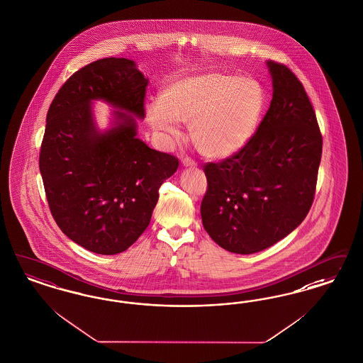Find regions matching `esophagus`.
Wrapping results in <instances>:
<instances>
[{"label":"esophagus","mask_w":363,"mask_h":363,"mask_svg":"<svg viewBox=\"0 0 363 363\" xmlns=\"http://www.w3.org/2000/svg\"><path fill=\"white\" fill-rule=\"evenodd\" d=\"M182 164L186 166V167H188V166H193V167L197 166V163L194 162L193 160H190V158H184V160H182Z\"/></svg>","instance_id":"34e87169"}]
</instances>
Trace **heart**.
Masks as SVG:
<instances>
[{
  "instance_id": "b5f03b06",
  "label": "heart",
  "mask_w": 363,
  "mask_h": 363,
  "mask_svg": "<svg viewBox=\"0 0 363 363\" xmlns=\"http://www.w3.org/2000/svg\"><path fill=\"white\" fill-rule=\"evenodd\" d=\"M267 104L263 86L253 77L208 72L172 80L147 111L157 131L177 138L175 122H189V137L209 158L241 150L255 134Z\"/></svg>"
}]
</instances>
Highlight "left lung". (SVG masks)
<instances>
[{
	"label": "left lung",
	"instance_id": "1",
	"mask_svg": "<svg viewBox=\"0 0 363 363\" xmlns=\"http://www.w3.org/2000/svg\"><path fill=\"white\" fill-rule=\"evenodd\" d=\"M274 95L248 143L221 162H208L202 225L221 248L250 255L301 224L313 205L323 139L313 104L296 75L268 60Z\"/></svg>",
	"mask_w": 363,
	"mask_h": 363
}]
</instances>
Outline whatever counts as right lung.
I'll return each instance as SVG.
<instances>
[{"label":"right lung","mask_w":363,"mask_h":363,"mask_svg":"<svg viewBox=\"0 0 363 363\" xmlns=\"http://www.w3.org/2000/svg\"><path fill=\"white\" fill-rule=\"evenodd\" d=\"M147 79L133 60L106 57L71 76L50 103L40 149V173L56 224L67 238L99 255L131 247L150 224L174 155L137 138L145 118ZM120 110L113 128L99 133L91 99Z\"/></svg>","instance_id":"1"}]
</instances>
